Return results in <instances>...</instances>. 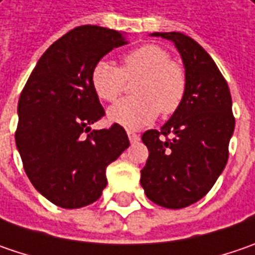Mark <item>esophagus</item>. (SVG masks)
Wrapping results in <instances>:
<instances>
[{
    "label": "esophagus",
    "mask_w": 255,
    "mask_h": 255,
    "mask_svg": "<svg viewBox=\"0 0 255 255\" xmlns=\"http://www.w3.org/2000/svg\"><path fill=\"white\" fill-rule=\"evenodd\" d=\"M127 135L131 142H137V141H139V135L137 132H134V131H127Z\"/></svg>",
    "instance_id": "34e87169"
}]
</instances>
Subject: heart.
<instances>
[{"label":"heart","instance_id":"heart-1","mask_svg":"<svg viewBox=\"0 0 255 255\" xmlns=\"http://www.w3.org/2000/svg\"><path fill=\"white\" fill-rule=\"evenodd\" d=\"M170 52L160 45L147 44L129 51L117 68L111 62L98 61L91 70V87L95 95L113 103L124 90L126 80H135V97L124 98L108 110L111 123L138 129L151 124L158 113L174 114L184 101L187 75L178 62L170 60Z\"/></svg>","mask_w":255,"mask_h":255}]
</instances>
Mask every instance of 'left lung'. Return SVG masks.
Listing matches in <instances>:
<instances>
[{
	"instance_id": "left-lung-1",
	"label": "left lung",
	"mask_w": 255,
	"mask_h": 255,
	"mask_svg": "<svg viewBox=\"0 0 255 255\" xmlns=\"http://www.w3.org/2000/svg\"><path fill=\"white\" fill-rule=\"evenodd\" d=\"M151 35L177 47L187 91L181 107L160 131L142 134L149 154L139 183L152 203L177 210L197 203L216 184L227 164L236 120L227 81L197 41L181 32Z\"/></svg>"
}]
</instances>
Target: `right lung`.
<instances>
[{
    "mask_svg": "<svg viewBox=\"0 0 255 255\" xmlns=\"http://www.w3.org/2000/svg\"><path fill=\"white\" fill-rule=\"evenodd\" d=\"M126 35L97 25L68 31L42 54L18 101L15 142L31 184L52 204L81 208L97 201L106 170L128 148L126 129H91L106 111L91 70Z\"/></svg>",
    "mask_w": 255,
    "mask_h": 255,
    "instance_id": "add662e5",
    "label": "right lung"
}]
</instances>
